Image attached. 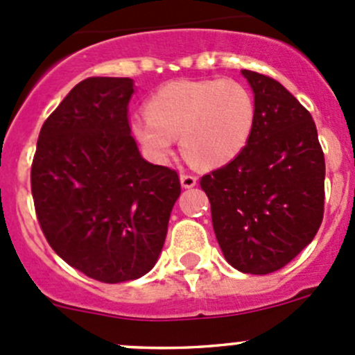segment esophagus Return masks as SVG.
<instances>
[{"label":"esophagus","instance_id":"obj_1","mask_svg":"<svg viewBox=\"0 0 355 355\" xmlns=\"http://www.w3.org/2000/svg\"><path fill=\"white\" fill-rule=\"evenodd\" d=\"M180 182H182V187L192 189L196 184H198V178H196L192 173H180Z\"/></svg>","mask_w":355,"mask_h":355}]
</instances>
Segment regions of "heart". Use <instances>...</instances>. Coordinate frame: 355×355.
Instances as JSON below:
<instances>
[{"instance_id": "heart-1", "label": "heart", "mask_w": 355, "mask_h": 355, "mask_svg": "<svg viewBox=\"0 0 355 355\" xmlns=\"http://www.w3.org/2000/svg\"><path fill=\"white\" fill-rule=\"evenodd\" d=\"M132 130L153 159L164 161L180 135L192 164L216 168L235 159L250 141L256 101L237 80H177L157 89Z\"/></svg>"}]
</instances>
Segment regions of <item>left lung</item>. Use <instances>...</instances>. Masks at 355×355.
<instances>
[{
    "label": "left lung",
    "instance_id": "obj_1",
    "mask_svg": "<svg viewBox=\"0 0 355 355\" xmlns=\"http://www.w3.org/2000/svg\"><path fill=\"white\" fill-rule=\"evenodd\" d=\"M256 125L244 151L200 177L223 256L268 275L311 244L324 213V155L311 113L275 78L242 70Z\"/></svg>",
    "mask_w": 355,
    "mask_h": 355
}]
</instances>
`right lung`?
<instances>
[{
    "instance_id": "obj_1",
    "label": "right lung",
    "mask_w": 355,
    "mask_h": 355,
    "mask_svg": "<svg viewBox=\"0 0 355 355\" xmlns=\"http://www.w3.org/2000/svg\"><path fill=\"white\" fill-rule=\"evenodd\" d=\"M128 77H89L46 118L31 168L35 214L65 263L103 284L151 271L180 178L148 163L130 134Z\"/></svg>"
}]
</instances>
